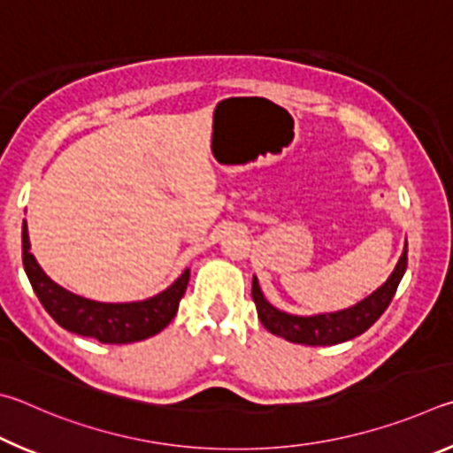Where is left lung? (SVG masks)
<instances>
[{
  "label": "left lung",
  "mask_w": 453,
  "mask_h": 453,
  "mask_svg": "<svg viewBox=\"0 0 453 453\" xmlns=\"http://www.w3.org/2000/svg\"><path fill=\"white\" fill-rule=\"evenodd\" d=\"M408 266V241L403 244V252L395 265L394 273L388 276L382 287L376 288L370 296L360 300L358 304L344 311L314 314V316H298L288 314L273 306L265 298L263 290L258 287V279L252 276V300L257 304V312L260 322L265 324L268 332L280 336L288 342L306 344V346H332L346 342L366 332L380 316L384 314L388 304L392 303L395 288L402 280Z\"/></svg>",
  "instance_id": "obj_1"
}]
</instances>
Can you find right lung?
Wrapping results in <instances>:
<instances>
[{
	"label": "right lung",
	"mask_w": 453,
	"mask_h": 453,
	"mask_svg": "<svg viewBox=\"0 0 453 453\" xmlns=\"http://www.w3.org/2000/svg\"><path fill=\"white\" fill-rule=\"evenodd\" d=\"M27 225L23 220L21 250L23 268L34 287L39 303L50 312L51 319L73 334L95 338L103 344H131L150 338L169 326L179 311V303L185 295L190 271L187 268L169 288L139 303H97L83 298L59 287L43 268L37 265L35 257L29 252Z\"/></svg>",
	"instance_id": "add662e5"
}]
</instances>
